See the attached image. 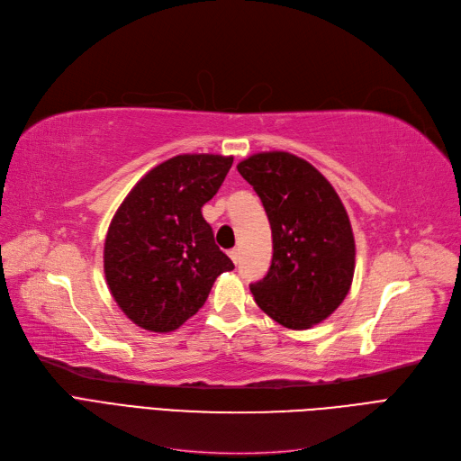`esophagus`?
Listing matches in <instances>:
<instances>
[{"instance_id":"1","label":"esophagus","mask_w":461,"mask_h":461,"mask_svg":"<svg viewBox=\"0 0 461 461\" xmlns=\"http://www.w3.org/2000/svg\"><path fill=\"white\" fill-rule=\"evenodd\" d=\"M229 258L232 259V263H234V265L240 263V249H238V248L230 249V251H229Z\"/></svg>"}]
</instances>
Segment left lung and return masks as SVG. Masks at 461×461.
<instances>
[{
  "label": "left lung",
  "mask_w": 461,
  "mask_h": 461,
  "mask_svg": "<svg viewBox=\"0 0 461 461\" xmlns=\"http://www.w3.org/2000/svg\"><path fill=\"white\" fill-rule=\"evenodd\" d=\"M263 202L273 230V261L249 284L256 303L290 330L326 321L351 288L355 236L336 190L290 152H259L236 166Z\"/></svg>",
  "instance_id": "8db88e82"
}]
</instances>
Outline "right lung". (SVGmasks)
<instances>
[{
	"label": "right lung",
	"instance_id": "right-lung-1",
	"mask_svg": "<svg viewBox=\"0 0 461 461\" xmlns=\"http://www.w3.org/2000/svg\"><path fill=\"white\" fill-rule=\"evenodd\" d=\"M232 156L179 154L150 169L125 196L104 240V276L137 326L177 330L208 299L232 261L202 215L223 185Z\"/></svg>",
	"mask_w": 461,
	"mask_h": 461
}]
</instances>
